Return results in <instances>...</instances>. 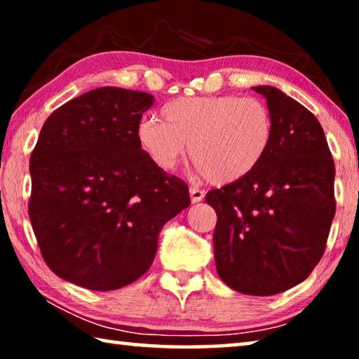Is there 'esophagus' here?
I'll list each match as a JSON object with an SVG mask.
<instances>
[{
  "label": "esophagus",
  "mask_w": 359,
  "mask_h": 359,
  "mask_svg": "<svg viewBox=\"0 0 359 359\" xmlns=\"http://www.w3.org/2000/svg\"><path fill=\"white\" fill-rule=\"evenodd\" d=\"M203 198H204V191L201 190V188L190 187V199H191L193 204L203 201Z\"/></svg>",
  "instance_id": "obj_1"
}]
</instances>
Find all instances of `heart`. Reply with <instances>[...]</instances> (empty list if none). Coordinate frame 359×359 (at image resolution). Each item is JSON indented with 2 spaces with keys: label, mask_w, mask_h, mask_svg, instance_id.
Returning a JSON list of instances; mask_svg holds the SVG:
<instances>
[{
  "label": "heart",
  "mask_w": 359,
  "mask_h": 359,
  "mask_svg": "<svg viewBox=\"0 0 359 359\" xmlns=\"http://www.w3.org/2000/svg\"><path fill=\"white\" fill-rule=\"evenodd\" d=\"M137 125V142L163 171H172L187 154L198 171L217 184L250 174L269 150L272 117L257 98L236 95L182 96Z\"/></svg>",
  "instance_id": "obj_1"
}]
</instances>
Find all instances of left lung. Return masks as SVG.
Masks as SVG:
<instances>
[{
    "instance_id": "left-lung-1",
    "label": "left lung",
    "mask_w": 359,
    "mask_h": 359,
    "mask_svg": "<svg viewBox=\"0 0 359 359\" xmlns=\"http://www.w3.org/2000/svg\"><path fill=\"white\" fill-rule=\"evenodd\" d=\"M263 95L272 141L263 161L233 184L210 190L217 212L214 258L236 291L272 296L311 276L336 214V168L325 131L309 109L271 85Z\"/></svg>"
}]
</instances>
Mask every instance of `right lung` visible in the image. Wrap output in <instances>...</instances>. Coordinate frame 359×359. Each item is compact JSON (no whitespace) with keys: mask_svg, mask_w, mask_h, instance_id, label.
I'll return each instance as SVG.
<instances>
[{"mask_svg":"<svg viewBox=\"0 0 359 359\" xmlns=\"http://www.w3.org/2000/svg\"><path fill=\"white\" fill-rule=\"evenodd\" d=\"M149 93L101 87L58 107L29 158L28 214L42 258L63 280L95 291L149 271L163 226L190 205L185 182L137 142Z\"/></svg>","mask_w":359,"mask_h":359,"instance_id":"add662e5","label":"right lung"}]
</instances>
